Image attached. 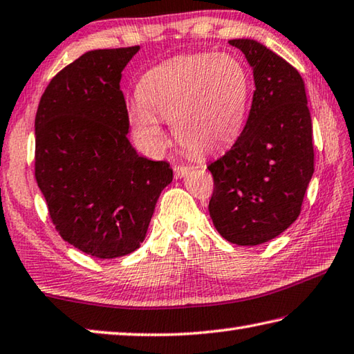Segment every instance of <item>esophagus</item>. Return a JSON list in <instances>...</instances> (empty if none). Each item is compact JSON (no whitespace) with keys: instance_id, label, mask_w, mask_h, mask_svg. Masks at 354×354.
I'll return each instance as SVG.
<instances>
[{"instance_id":"1","label":"esophagus","mask_w":354,"mask_h":354,"mask_svg":"<svg viewBox=\"0 0 354 354\" xmlns=\"http://www.w3.org/2000/svg\"><path fill=\"white\" fill-rule=\"evenodd\" d=\"M173 170H175V176L179 179L187 175V173L190 171V167H185V165H175L173 167Z\"/></svg>"}]
</instances>
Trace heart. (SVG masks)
Here are the masks:
<instances>
[{
	"label": "heart",
	"mask_w": 354,
	"mask_h": 354,
	"mask_svg": "<svg viewBox=\"0 0 354 354\" xmlns=\"http://www.w3.org/2000/svg\"><path fill=\"white\" fill-rule=\"evenodd\" d=\"M250 99L248 69L234 55L203 53L151 68L128 115L144 142L158 149L170 120L173 134L196 155L221 150L240 136Z\"/></svg>",
	"instance_id": "1"
}]
</instances>
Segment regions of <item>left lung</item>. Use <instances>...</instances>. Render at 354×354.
I'll return each instance as SVG.
<instances>
[{
	"mask_svg": "<svg viewBox=\"0 0 354 354\" xmlns=\"http://www.w3.org/2000/svg\"><path fill=\"white\" fill-rule=\"evenodd\" d=\"M254 71L255 91L240 138L207 169L210 218L224 240L257 246L297 220L314 173L313 125L299 71L250 38L229 40Z\"/></svg>",
	"mask_w": 354,
	"mask_h": 354,
	"instance_id": "1",
	"label": "left lung"
}]
</instances>
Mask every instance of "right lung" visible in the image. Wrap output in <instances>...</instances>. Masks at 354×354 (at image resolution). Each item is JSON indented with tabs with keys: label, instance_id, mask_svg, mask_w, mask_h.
Instances as JSON below:
<instances>
[{
	"label": "right lung",
	"instance_id": "1",
	"mask_svg": "<svg viewBox=\"0 0 354 354\" xmlns=\"http://www.w3.org/2000/svg\"><path fill=\"white\" fill-rule=\"evenodd\" d=\"M139 46L88 50L57 74L35 115V179L55 229L74 248L115 259L144 241L171 183L165 160L128 140L122 71Z\"/></svg>",
	"mask_w": 354,
	"mask_h": 354
}]
</instances>
